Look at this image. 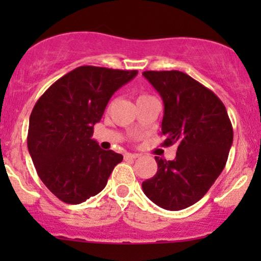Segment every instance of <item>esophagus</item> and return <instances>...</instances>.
Listing matches in <instances>:
<instances>
[{
	"instance_id": "1",
	"label": "esophagus",
	"mask_w": 261,
	"mask_h": 261,
	"mask_svg": "<svg viewBox=\"0 0 261 261\" xmlns=\"http://www.w3.org/2000/svg\"><path fill=\"white\" fill-rule=\"evenodd\" d=\"M139 158V154L136 153H125V160H136Z\"/></svg>"
}]
</instances>
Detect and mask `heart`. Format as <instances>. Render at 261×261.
Returning <instances> with one entry per match:
<instances>
[{
  "label": "heart",
  "mask_w": 261,
  "mask_h": 261,
  "mask_svg": "<svg viewBox=\"0 0 261 261\" xmlns=\"http://www.w3.org/2000/svg\"><path fill=\"white\" fill-rule=\"evenodd\" d=\"M140 97H147V95H146V94H142V95H140Z\"/></svg>",
  "instance_id": "obj_1"
}]
</instances>
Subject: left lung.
<instances>
[{
  "mask_svg": "<svg viewBox=\"0 0 261 261\" xmlns=\"http://www.w3.org/2000/svg\"><path fill=\"white\" fill-rule=\"evenodd\" d=\"M142 74L163 100V146L178 147L173 161L154 157L157 173L142 182V190L162 208H187L199 201L222 173L233 142L232 124L220 98L189 74Z\"/></svg>",
  "mask_w": 261,
  "mask_h": 261,
  "instance_id": "8db88e82",
  "label": "left lung"
}]
</instances>
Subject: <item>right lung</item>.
Returning <instances> with one entry per match:
<instances>
[{"mask_svg": "<svg viewBox=\"0 0 261 261\" xmlns=\"http://www.w3.org/2000/svg\"><path fill=\"white\" fill-rule=\"evenodd\" d=\"M137 74L95 66L74 68L46 89L29 118L28 151L58 199L77 205L106 188L122 155L92 139L112 95Z\"/></svg>", "mask_w": 261, "mask_h": 261, "instance_id": "obj_1", "label": "right lung"}]
</instances>
